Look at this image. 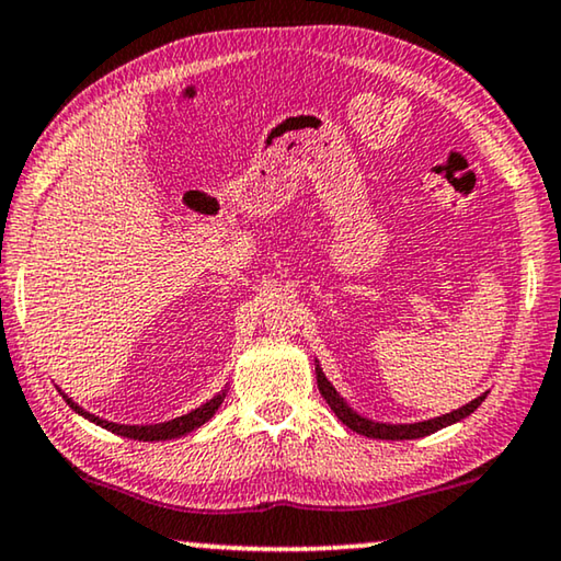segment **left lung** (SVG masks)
Returning <instances> with one entry per match:
<instances>
[{
    "instance_id": "obj_1",
    "label": "left lung",
    "mask_w": 561,
    "mask_h": 561,
    "mask_svg": "<svg viewBox=\"0 0 561 561\" xmlns=\"http://www.w3.org/2000/svg\"><path fill=\"white\" fill-rule=\"evenodd\" d=\"M316 379H319V389H321L323 400H327L329 408L336 412V417L344 422L348 430H354V433H359L364 437H377V440H415V437H425L430 433H437L440 427H448V425H453V422L468 417L470 412H476L478 404L485 400V394H481V397H476L473 402H468L466 408L453 410V412H448V415L435 417V420L415 422V425H385V422H375V420L356 415V412L336 394V389L331 387V381L323 377V371L319 367H316Z\"/></svg>"
}]
</instances>
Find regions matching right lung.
<instances>
[{"label": "right lung", "instance_id": "obj_1", "mask_svg": "<svg viewBox=\"0 0 561 561\" xmlns=\"http://www.w3.org/2000/svg\"><path fill=\"white\" fill-rule=\"evenodd\" d=\"M65 397V394H62ZM225 400V392L213 397V400L202 404V408L186 412V415L176 417V420H169V422H161V425H116V422H108V420H101L91 415V412H85L83 408H78L76 402L70 400V397H65V402L70 404L72 410L78 412V415L88 417L95 425H101L105 430H111V433H116L121 437H134V440H144V443H153V440H172V437H182L186 433H192L194 427L205 425V422L215 415L217 408H220Z\"/></svg>", "mask_w": 561, "mask_h": 561}]
</instances>
